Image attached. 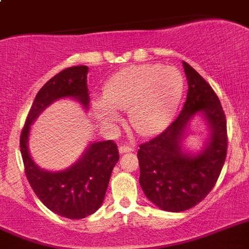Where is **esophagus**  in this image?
<instances>
[{"instance_id": "34e87169", "label": "esophagus", "mask_w": 249, "mask_h": 249, "mask_svg": "<svg viewBox=\"0 0 249 249\" xmlns=\"http://www.w3.org/2000/svg\"><path fill=\"white\" fill-rule=\"evenodd\" d=\"M120 152L121 154H127V152H133L135 151V148L132 147V146H126V145H123V146H120Z\"/></svg>"}]
</instances>
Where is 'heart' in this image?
I'll list each match as a JSON object with an SVG mask.
<instances>
[{
    "label": "heart",
    "mask_w": 249,
    "mask_h": 249,
    "mask_svg": "<svg viewBox=\"0 0 249 249\" xmlns=\"http://www.w3.org/2000/svg\"><path fill=\"white\" fill-rule=\"evenodd\" d=\"M184 92V79L175 68L157 64L135 65L114 74L104 87L103 99L93 102L101 122L114 126L118 110H128L129 126L140 136L161 132L173 120Z\"/></svg>",
    "instance_id": "heart-1"
}]
</instances>
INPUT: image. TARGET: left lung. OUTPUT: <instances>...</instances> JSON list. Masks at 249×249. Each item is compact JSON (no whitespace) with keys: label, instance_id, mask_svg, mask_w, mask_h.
Listing matches in <instances>:
<instances>
[{"label":"left lung","instance_id":"1","mask_svg":"<svg viewBox=\"0 0 249 249\" xmlns=\"http://www.w3.org/2000/svg\"><path fill=\"white\" fill-rule=\"evenodd\" d=\"M188 95L181 112L166 129L140 146V185L148 200L173 213L195 207L209 194L219 178L228 148L226 114L212 87L188 63L182 61ZM200 113L210 137L199 154L182 147L187 123Z\"/></svg>","mask_w":249,"mask_h":249}]
</instances>
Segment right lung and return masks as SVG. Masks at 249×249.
Listing matches in <instances>:
<instances>
[{"label": "right lung", "instance_id": "obj_1", "mask_svg": "<svg viewBox=\"0 0 249 249\" xmlns=\"http://www.w3.org/2000/svg\"><path fill=\"white\" fill-rule=\"evenodd\" d=\"M88 67L79 65L61 70L36 94L20 137L25 174L36 196L53 213L82 219L98 210L107 191L110 174L120 160L113 141L93 142L74 165L61 171L40 169L29 152L30 127L42 110L55 101L73 98L88 109Z\"/></svg>", "mask_w": 249, "mask_h": 249}]
</instances>
